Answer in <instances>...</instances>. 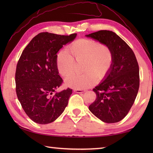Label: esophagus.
Listing matches in <instances>:
<instances>
[{
  "label": "esophagus",
  "instance_id": "esophagus-1",
  "mask_svg": "<svg viewBox=\"0 0 153 153\" xmlns=\"http://www.w3.org/2000/svg\"><path fill=\"white\" fill-rule=\"evenodd\" d=\"M74 91L76 92V93H82V92H85L86 90H85V89H75L74 90Z\"/></svg>",
  "mask_w": 153,
  "mask_h": 153
}]
</instances>
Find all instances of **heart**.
<instances>
[{
	"label": "heart",
	"instance_id": "obj_1",
	"mask_svg": "<svg viewBox=\"0 0 153 153\" xmlns=\"http://www.w3.org/2000/svg\"><path fill=\"white\" fill-rule=\"evenodd\" d=\"M75 61L84 62L82 75L73 74L66 78V84L74 89H84L96 84L98 77L103 80L108 75L114 62L109 46L98 41L82 38L69 45L60 52L56 59L57 69L61 75L68 76L73 71Z\"/></svg>",
	"mask_w": 153,
	"mask_h": 153
}]
</instances>
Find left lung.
Returning a JSON list of instances; mask_svg holds the SVG:
<instances>
[{
	"label": "left lung",
	"instance_id": "8db88e82",
	"mask_svg": "<svg viewBox=\"0 0 153 153\" xmlns=\"http://www.w3.org/2000/svg\"><path fill=\"white\" fill-rule=\"evenodd\" d=\"M86 36L109 46L114 55L108 75L92 89L96 99L89 105V110L105 123H117L129 112L139 89V67L136 57L128 44L112 31L99 30Z\"/></svg>",
	"mask_w": 153,
	"mask_h": 153
}]
</instances>
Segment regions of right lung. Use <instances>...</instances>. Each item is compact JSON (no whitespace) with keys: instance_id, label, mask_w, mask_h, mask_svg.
Instances as JSON below:
<instances>
[{"instance_id":"obj_1","label":"right lung","mask_w":153,"mask_h":153,"mask_svg":"<svg viewBox=\"0 0 153 153\" xmlns=\"http://www.w3.org/2000/svg\"><path fill=\"white\" fill-rule=\"evenodd\" d=\"M76 36L41 32L27 45L18 60L16 95L26 114L36 123L53 122L68 104L72 89L56 92L63 82L56 66L57 53Z\"/></svg>"}]
</instances>
